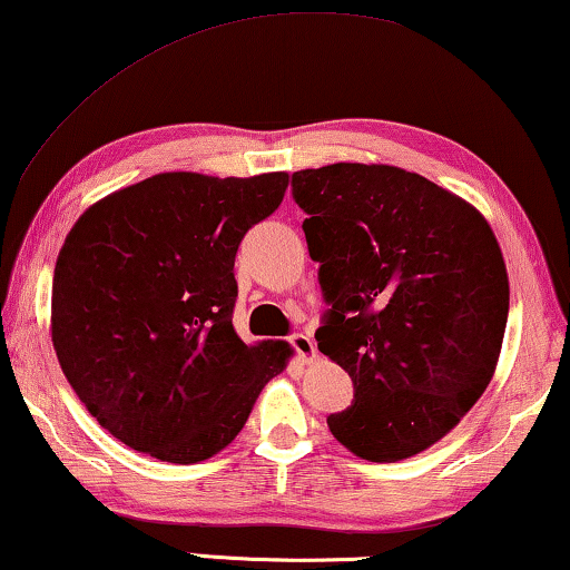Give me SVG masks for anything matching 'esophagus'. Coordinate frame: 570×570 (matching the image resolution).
<instances>
[{
	"label": "esophagus",
	"instance_id": "esophagus-1",
	"mask_svg": "<svg viewBox=\"0 0 570 570\" xmlns=\"http://www.w3.org/2000/svg\"><path fill=\"white\" fill-rule=\"evenodd\" d=\"M288 343H292L296 355H299L304 363H309V361L317 358V347H314V340L309 335L296 333V335H292V340H288Z\"/></svg>",
	"mask_w": 570,
	"mask_h": 570
}]
</instances>
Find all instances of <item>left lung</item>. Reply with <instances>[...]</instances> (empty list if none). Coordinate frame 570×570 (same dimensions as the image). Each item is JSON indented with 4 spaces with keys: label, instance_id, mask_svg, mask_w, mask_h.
I'll use <instances>...</instances> for the list:
<instances>
[{
    "label": "left lung",
    "instance_id": "obj_1",
    "mask_svg": "<svg viewBox=\"0 0 570 570\" xmlns=\"http://www.w3.org/2000/svg\"><path fill=\"white\" fill-rule=\"evenodd\" d=\"M292 186L330 304L314 337L355 389L327 428L363 461L417 455L497 371L509 314L497 235L471 202L399 166L304 168Z\"/></svg>",
    "mask_w": 570,
    "mask_h": 570
}]
</instances>
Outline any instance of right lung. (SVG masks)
<instances>
[{
    "label": "right lung",
    "instance_id": "right-lung-1",
    "mask_svg": "<svg viewBox=\"0 0 570 570\" xmlns=\"http://www.w3.org/2000/svg\"><path fill=\"white\" fill-rule=\"evenodd\" d=\"M286 186V171L156 174L91 204L66 235L50 337L76 396L127 448L207 461L286 368V340L245 345L233 327L237 245Z\"/></svg>",
    "mask_w": 570,
    "mask_h": 570
}]
</instances>
